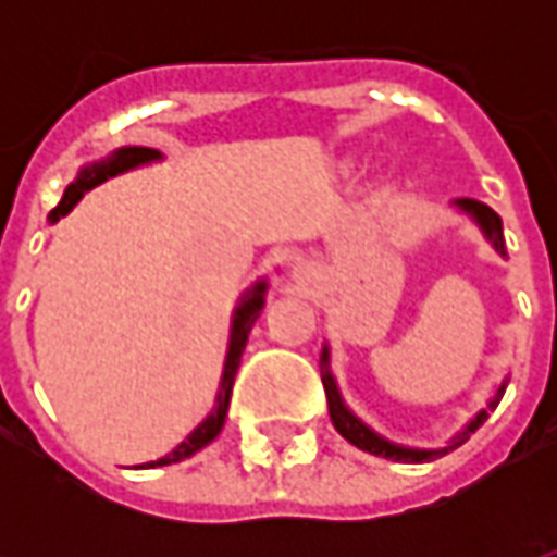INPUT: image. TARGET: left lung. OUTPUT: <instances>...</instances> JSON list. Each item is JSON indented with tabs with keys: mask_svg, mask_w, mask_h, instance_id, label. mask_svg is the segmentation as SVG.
<instances>
[{
	"mask_svg": "<svg viewBox=\"0 0 557 557\" xmlns=\"http://www.w3.org/2000/svg\"><path fill=\"white\" fill-rule=\"evenodd\" d=\"M456 206L462 208L466 214H471V218L478 220V226L483 232H486V238L492 242V247L498 250V253L504 256V235H502V218L492 211L490 206H483V202H474V199H456ZM322 385H325V397H327V411H331V420H334V426H337V432L346 438V442H351L355 447H361V450H367V454H375V456H385V459H394V462H426V459H435V456H444L447 450H456L459 444L468 442V435L478 430L483 420L490 418L486 411H492L498 403H502L504 397V387H507V382H502L498 385V391H495V397L490 399V406L480 411L478 418L468 423L466 430L456 435L454 442L447 444V447H442V450H411V447H399V444H391L387 438H382V435H375L367 423H361V420L355 418L349 409H346V403H343V397H339L337 391V382H334V375H331V370H327V346L325 351H322Z\"/></svg>",
	"mask_w": 557,
	"mask_h": 557,
	"instance_id": "left-lung-1",
	"label": "left lung"
}]
</instances>
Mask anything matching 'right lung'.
I'll list each match as a JSON object with an SVG mask.
<instances>
[{
    "instance_id": "right-lung-1",
    "label": "right lung",
    "mask_w": 557,
    "mask_h": 557,
    "mask_svg": "<svg viewBox=\"0 0 557 557\" xmlns=\"http://www.w3.org/2000/svg\"><path fill=\"white\" fill-rule=\"evenodd\" d=\"M160 151L154 148H143V146H125L113 151L107 160H98V163H91L86 170L79 172L77 182L67 184L65 196H62V202L50 211V223H55L59 218H65L71 208L77 206L79 199L86 190H91L95 184L107 182V178H113L119 172L134 170L139 163H148V160H158ZM262 307H265V280H259L253 289L247 292L238 304V310H235V319H232V337H230V351H226V363H223V382H220V394H218V409L211 411L199 426H196L187 438H184L172 454H166L158 462H146L148 468L154 466H172V462H182L187 456H194L196 450H202L208 442H214L218 438V432L223 430V420H226V411H230V397H232V385H235V373H238V363H242V351L247 346V334H250V327L262 313ZM139 466V468H146Z\"/></svg>"
}]
</instances>
